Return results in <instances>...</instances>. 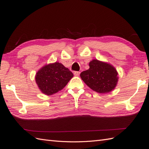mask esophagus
Instances as JSON below:
<instances>
[{
  "label": "esophagus",
  "mask_w": 149,
  "mask_h": 149,
  "mask_svg": "<svg viewBox=\"0 0 149 149\" xmlns=\"http://www.w3.org/2000/svg\"><path fill=\"white\" fill-rule=\"evenodd\" d=\"M80 73H81L80 72H79V71H75V72H74V75H75V76H79V74H80Z\"/></svg>",
  "instance_id": "obj_1"
}]
</instances>
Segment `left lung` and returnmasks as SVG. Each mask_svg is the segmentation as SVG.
I'll return each mask as SVG.
<instances>
[{
	"label": "left lung",
	"mask_w": 149,
	"mask_h": 149,
	"mask_svg": "<svg viewBox=\"0 0 149 149\" xmlns=\"http://www.w3.org/2000/svg\"><path fill=\"white\" fill-rule=\"evenodd\" d=\"M89 68L81 72L80 76L85 84L99 93L112 91L118 82V73L112 65L98 60L89 63Z\"/></svg>",
	"instance_id": "obj_1"
}]
</instances>
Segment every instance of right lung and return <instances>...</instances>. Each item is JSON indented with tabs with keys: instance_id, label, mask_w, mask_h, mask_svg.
Returning <instances> with one entry per match:
<instances>
[{
	"instance_id": "obj_1",
	"label": "right lung",
	"mask_w": 149,
	"mask_h": 149,
	"mask_svg": "<svg viewBox=\"0 0 149 149\" xmlns=\"http://www.w3.org/2000/svg\"><path fill=\"white\" fill-rule=\"evenodd\" d=\"M74 75L69 69L58 62L46 65L37 72L36 82L40 91L51 95L61 90Z\"/></svg>"
}]
</instances>
